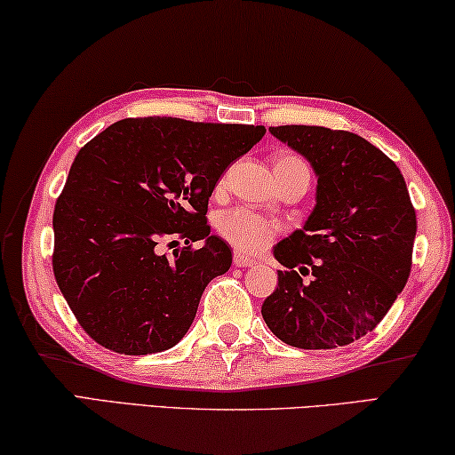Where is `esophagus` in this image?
<instances>
[{"instance_id":"34e87169","label":"esophagus","mask_w":455,"mask_h":455,"mask_svg":"<svg viewBox=\"0 0 455 455\" xmlns=\"http://www.w3.org/2000/svg\"><path fill=\"white\" fill-rule=\"evenodd\" d=\"M258 262L254 258L245 256L243 251H234V266L237 267H250V266H256Z\"/></svg>"}]
</instances>
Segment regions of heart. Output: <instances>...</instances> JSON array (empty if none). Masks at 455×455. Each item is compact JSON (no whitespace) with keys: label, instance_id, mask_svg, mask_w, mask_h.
<instances>
[{"label":"heart","instance_id":"b5f03b06","mask_svg":"<svg viewBox=\"0 0 455 455\" xmlns=\"http://www.w3.org/2000/svg\"><path fill=\"white\" fill-rule=\"evenodd\" d=\"M294 171H302V173L310 175L307 161L294 153H282L274 159V177L294 173ZM218 232L237 251L258 254V251L266 250L272 243L278 234V226L256 212L237 207V210L221 215L218 221Z\"/></svg>","mask_w":455,"mask_h":455}]
</instances>
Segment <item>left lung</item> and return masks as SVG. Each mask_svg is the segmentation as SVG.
<instances>
[{
    "instance_id": "8db88e82",
    "label": "left lung",
    "mask_w": 455,
    "mask_h": 455,
    "mask_svg": "<svg viewBox=\"0 0 455 455\" xmlns=\"http://www.w3.org/2000/svg\"><path fill=\"white\" fill-rule=\"evenodd\" d=\"M318 177L316 207L274 256L278 288L262 316L298 348L351 345L381 323L407 284L417 232L399 167L369 140L326 126H270Z\"/></svg>"
}]
</instances>
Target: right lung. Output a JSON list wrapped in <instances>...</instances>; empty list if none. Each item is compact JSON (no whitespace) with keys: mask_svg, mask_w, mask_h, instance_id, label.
<instances>
[{"mask_svg":"<svg viewBox=\"0 0 455 455\" xmlns=\"http://www.w3.org/2000/svg\"><path fill=\"white\" fill-rule=\"evenodd\" d=\"M264 135L262 124L145 116L80 148L56 199L52 267L88 337L121 355L161 353L185 337L205 286L232 266L228 243L210 235L207 201ZM179 241L173 257L162 254Z\"/></svg>","mask_w":455,"mask_h":455,"instance_id":"right-lung-1","label":"right lung"}]
</instances>
